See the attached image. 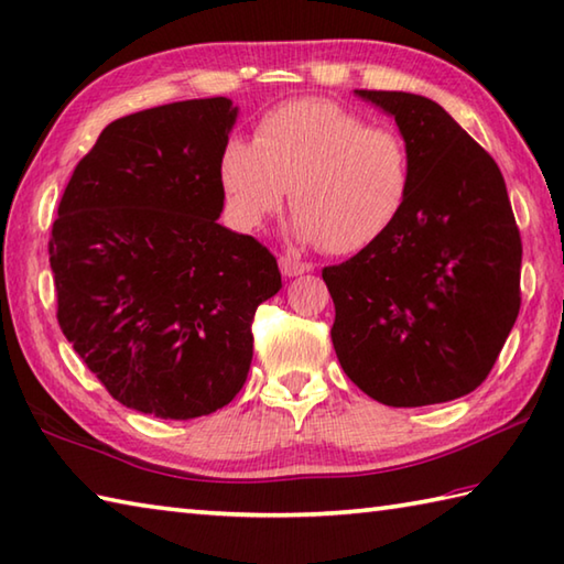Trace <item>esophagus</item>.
Wrapping results in <instances>:
<instances>
[{"mask_svg": "<svg viewBox=\"0 0 564 564\" xmlns=\"http://www.w3.org/2000/svg\"><path fill=\"white\" fill-rule=\"evenodd\" d=\"M279 265H281V273L285 275V279H295V275H303V273L313 271L311 263L295 259V256H281Z\"/></svg>", "mask_w": 564, "mask_h": 564, "instance_id": "obj_1", "label": "esophagus"}]
</instances>
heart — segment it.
I'll list each match as a JSON object with an SVG mask.
<instances>
[{
    "label": "heart",
    "instance_id": "b5f03b06",
    "mask_svg": "<svg viewBox=\"0 0 564 564\" xmlns=\"http://www.w3.org/2000/svg\"><path fill=\"white\" fill-rule=\"evenodd\" d=\"M229 219L256 231L291 192L293 237L350 256L392 231L412 194V152L392 128L325 98L265 112L253 142L229 138L217 162Z\"/></svg>",
    "mask_w": 564,
    "mask_h": 564
}]
</instances>
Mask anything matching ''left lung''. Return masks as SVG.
<instances>
[{"label": "left lung", "mask_w": 564, "mask_h": 564, "mask_svg": "<svg viewBox=\"0 0 564 564\" xmlns=\"http://www.w3.org/2000/svg\"><path fill=\"white\" fill-rule=\"evenodd\" d=\"M392 116L412 194L392 231L323 269L345 375L387 406L464 397L486 380L520 311L523 247L496 160L424 96L355 90Z\"/></svg>", "instance_id": "1"}]
</instances>
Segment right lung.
<instances>
[{
    "label": "right lung",
    "mask_w": 564,
    "mask_h": 564,
    "mask_svg": "<svg viewBox=\"0 0 564 564\" xmlns=\"http://www.w3.org/2000/svg\"><path fill=\"white\" fill-rule=\"evenodd\" d=\"M229 98L112 120L78 162L48 241L58 325L112 399L158 419L227 406L247 382L251 321L279 263L217 221Z\"/></svg>",
    "instance_id": "add662e5"
}]
</instances>
